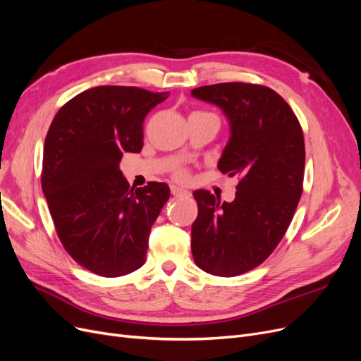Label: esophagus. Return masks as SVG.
<instances>
[{
  "label": "esophagus",
  "mask_w": 361,
  "mask_h": 361,
  "mask_svg": "<svg viewBox=\"0 0 361 361\" xmlns=\"http://www.w3.org/2000/svg\"><path fill=\"white\" fill-rule=\"evenodd\" d=\"M171 193L174 196H190V192L185 190V189H180V187L172 185L171 187Z\"/></svg>",
  "instance_id": "1"
}]
</instances>
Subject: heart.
Masks as SVG:
<instances>
[{
	"mask_svg": "<svg viewBox=\"0 0 361 361\" xmlns=\"http://www.w3.org/2000/svg\"><path fill=\"white\" fill-rule=\"evenodd\" d=\"M187 177H189V174H187V171H185L184 168L177 169V172H176V178H177V180H180V181H185V180H187Z\"/></svg>",
	"mask_w": 361,
	"mask_h": 361,
	"instance_id": "heart-1",
	"label": "heart"
}]
</instances>
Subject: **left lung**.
I'll use <instances>...</instances> for the list:
<instances>
[{"label": "left lung", "instance_id": "8db88e82", "mask_svg": "<svg viewBox=\"0 0 361 361\" xmlns=\"http://www.w3.org/2000/svg\"><path fill=\"white\" fill-rule=\"evenodd\" d=\"M223 109L230 140L218 169L236 176V197L193 193L197 218L192 254L199 269L233 277L254 270L283 239L302 195L305 145L301 123L283 97L264 85L223 82L192 90Z\"/></svg>", "mask_w": 361, "mask_h": 361}]
</instances>
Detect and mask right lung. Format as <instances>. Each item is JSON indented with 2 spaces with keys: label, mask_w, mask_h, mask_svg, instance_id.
I'll return each instance as SVG.
<instances>
[{
  "label": "right lung",
  "mask_w": 361,
  "mask_h": 361,
  "mask_svg": "<svg viewBox=\"0 0 361 361\" xmlns=\"http://www.w3.org/2000/svg\"><path fill=\"white\" fill-rule=\"evenodd\" d=\"M168 94L94 87L61 106L47 133L42 192L61 245L94 274L125 276L146 261L169 187L150 181L134 189L119 162L142 150L145 118Z\"/></svg>",
  "instance_id": "1"
}]
</instances>
